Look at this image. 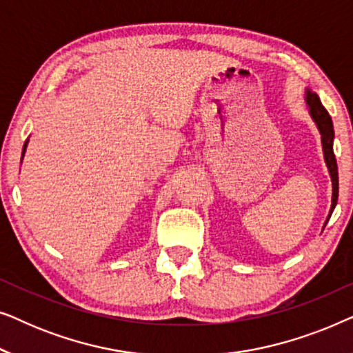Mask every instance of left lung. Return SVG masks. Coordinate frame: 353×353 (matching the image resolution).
<instances>
[{"mask_svg":"<svg viewBox=\"0 0 353 353\" xmlns=\"http://www.w3.org/2000/svg\"><path fill=\"white\" fill-rule=\"evenodd\" d=\"M307 104L310 109V114L313 120H315L318 130L321 133V143H323V152H325V161L326 165L330 168V175L332 180V205H331V214L334 210L337 204V196H339V176H337V162L334 151H332V139H334V128H332V120L327 114V110L323 108L320 98L312 91H307ZM331 214L327 215L330 220ZM326 220V223H327ZM325 223V225H326Z\"/></svg>","mask_w":353,"mask_h":353,"instance_id":"left-lung-1","label":"left lung"}]
</instances>
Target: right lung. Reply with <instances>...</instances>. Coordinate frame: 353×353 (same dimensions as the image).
<instances>
[{
  "label": "right lung",
  "mask_w": 353,
  "mask_h": 353,
  "mask_svg": "<svg viewBox=\"0 0 353 353\" xmlns=\"http://www.w3.org/2000/svg\"><path fill=\"white\" fill-rule=\"evenodd\" d=\"M26 146H27V144H26ZM26 146H23V152H26ZM23 152H22V157H23Z\"/></svg>",
  "instance_id": "1"
}]
</instances>
